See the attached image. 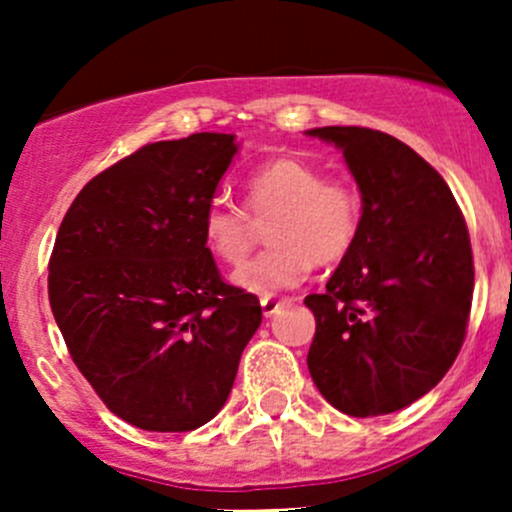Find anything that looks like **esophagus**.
I'll return each instance as SVG.
<instances>
[{"label": "esophagus", "instance_id": "esophagus-1", "mask_svg": "<svg viewBox=\"0 0 512 512\" xmlns=\"http://www.w3.org/2000/svg\"><path fill=\"white\" fill-rule=\"evenodd\" d=\"M260 304H262V312H265V317H272V314H277L282 307H285V299L262 297Z\"/></svg>", "mask_w": 512, "mask_h": 512}]
</instances>
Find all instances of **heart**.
Wrapping results in <instances>:
<instances>
[{
    "instance_id": "heart-1",
    "label": "heart",
    "mask_w": 512,
    "mask_h": 512,
    "mask_svg": "<svg viewBox=\"0 0 512 512\" xmlns=\"http://www.w3.org/2000/svg\"><path fill=\"white\" fill-rule=\"evenodd\" d=\"M247 210L215 200L203 213V242L223 265L237 267L249 254L255 222H266L273 247L235 272V285L252 294L282 292L319 267L339 265L359 240L364 198L349 180L327 178L319 165L277 156L247 175Z\"/></svg>"
}]
</instances>
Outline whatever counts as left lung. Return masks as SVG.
<instances>
[{
    "instance_id": "1",
    "label": "left lung",
    "mask_w": 512,
    "mask_h": 512,
    "mask_svg": "<svg viewBox=\"0 0 512 512\" xmlns=\"http://www.w3.org/2000/svg\"><path fill=\"white\" fill-rule=\"evenodd\" d=\"M344 151L364 198V225L322 294L307 354L319 394L366 418L414 404L463 347L473 250L451 188L414 148L361 126L307 131Z\"/></svg>"
}]
</instances>
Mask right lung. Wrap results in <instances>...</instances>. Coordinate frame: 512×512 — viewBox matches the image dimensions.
<instances>
[{"mask_svg":"<svg viewBox=\"0 0 512 512\" xmlns=\"http://www.w3.org/2000/svg\"><path fill=\"white\" fill-rule=\"evenodd\" d=\"M235 136L138 148L84 185L49 257V304L98 399L143 431L203 426L230 396L260 299L220 277L203 213Z\"/></svg>","mask_w":512,"mask_h":512,"instance_id":"1","label":"right lung"}]
</instances>
